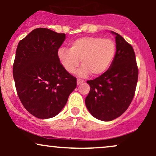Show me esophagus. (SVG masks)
Wrapping results in <instances>:
<instances>
[{"label":"esophagus","mask_w":156,"mask_h":156,"mask_svg":"<svg viewBox=\"0 0 156 156\" xmlns=\"http://www.w3.org/2000/svg\"><path fill=\"white\" fill-rule=\"evenodd\" d=\"M83 82H84L83 80L79 79V78H78V79H77V84H78V85H80V84L83 83Z\"/></svg>","instance_id":"34e87169"}]
</instances>
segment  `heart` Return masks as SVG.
Listing matches in <instances>:
<instances>
[{
    "mask_svg": "<svg viewBox=\"0 0 156 156\" xmlns=\"http://www.w3.org/2000/svg\"><path fill=\"white\" fill-rule=\"evenodd\" d=\"M117 53L116 43L111 39L100 37H84L74 40L69 49L61 48L57 55L64 69L74 73L81 60L82 67L78 71L80 76L86 77L92 73L99 76L111 67Z\"/></svg>",
    "mask_w": 156,
    "mask_h": 156,
    "instance_id": "heart-1",
    "label": "heart"
}]
</instances>
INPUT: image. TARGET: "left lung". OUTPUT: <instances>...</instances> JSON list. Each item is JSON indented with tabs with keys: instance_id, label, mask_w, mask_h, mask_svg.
Instances as JSON below:
<instances>
[{
	"instance_id": "left-lung-1",
	"label": "left lung",
	"mask_w": 156,
	"mask_h": 156,
	"mask_svg": "<svg viewBox=\"0 0 156 156\" xmlns=\"http://www.w3.org/2000/svg\"><path fill=\"white\" fill-rule=\"evenodd\" d=\"M116 35L117 53L106 72L94 80H87L90 91L86 106L94 117L111 121L128 109L134 94L139 76L133 48L122 36Z\"/></svg>"
}]
</instances>
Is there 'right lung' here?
Masks as SVG:
<instances>
[{
  "label": "right lung",
  "mask_w": 156,
  "mask_h": 156,
  "mask_svg": "<svg viewBox=\"0 0 156 156\" xmlns=\"http://www.w3.org/2000/svg\"><path fill=\"white\" fill-rule=\"evenodd\" d=\"M65 39L44 28L33 30L19 42L13 76L21 103L39 119L55 117L77 87V79L64 69L57 52Z\"/></svg>",
  "instance_id": "obj_1"
}]
</instances>
